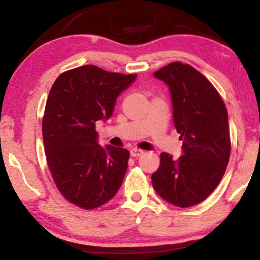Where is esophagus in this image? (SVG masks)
Wrapping results in <instances>:
<instances>
[{
	"mask_svg": "<svg viewBox=\"0 0 260 260\" xmlns=\"http://www.w3.org/2000/svg\"><path fill=\"white\" fill-rule=\"evenodd\" d=\"M144 153L143 150H140V149H136V147H134V149L131 150V155L134 156V157H137V156H141L142 154Z\"/></svg>",
	"mask_w": 260,
	"mask_h": 260,
	"instance_id": "1",
	"label": "esophagus"
}]
</instances>
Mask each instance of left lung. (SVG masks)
<instances>
[{"label":"left lung","instance_id":"1","mask_svg":"<svg viewBox=\"0 0 260 260\" xmlns=\"http://www.w3.org/2000/svg\"><path fill=\"white\" fill-rule=\"evenodd\" d=\"M153 75L169 86L182 155L161 153L152 185L168 203L189 207L210 196L225 172L231 152L228 111L213 84L190 65L174 62Z\"/></svg>","mask_w":260,"mask_h":260}]
</instances>
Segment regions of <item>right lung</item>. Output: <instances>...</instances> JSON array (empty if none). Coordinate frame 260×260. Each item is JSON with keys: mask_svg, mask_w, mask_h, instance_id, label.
Returning <instances> with one entry per match:
<instances>
[{"mask_svg": "<svg viewBox=\"0 0 260 260\" xmlns=\"http://www.w3.org/2000/svg\"><path fill=\"white\" fill-rule=\"evenodd\" d=\"M136 76L83 65L60 74L49 91L43 118L47 165L60 194L84 210L109 202L123 184L129 152L99 145L95 123L109 118Z\"/></svg>", "mask_w": 260, "mask_h": 260, "instance_id": "add662e5", "label": "right lung"}]
</instances>
